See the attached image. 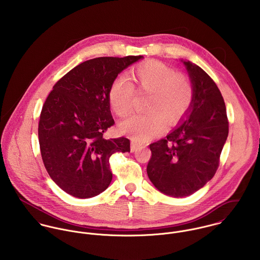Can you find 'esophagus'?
Instances as JSON below:
<instances>
[{
    "label": "esophagus",
    "instance_id": "34e87169",
    "mask_svg": "<svg viewBox=\"0 0 260 260\" xmlns=\"http://www.w3.org/2000/svg\"><path fill=\"white\" fill-rule=\"evenodd\" d=\"M141 145H140V143H138V142H135V141H132L131 142V147H130V150H131V152H135L137 149L139 148Z\"/></svg>",
    "mask_w": 260,
    "mask_h": 260
}]
</instances>
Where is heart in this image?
Masks as SVG:
<instances>
[{"label":"heart","mask_w":260,"mask_h":260,"mask_svg":"<svg viewBox=\"0 0 260 260\" xmlns=\"http://www.w3.org/2000/svg\"><path fill=\"white\" fill-rule=\"evenodd\" d=\"M131 79L138 92L149 93L145 105L149 112L130 116L120 123L119 130L138 142H145L162 133L165 121L175 124L192 106L194 88L190 79L159 61L151 60L136 66ZM135 87L123 77L112 82L108 101L118 116L125 117L132 110Z\"/></svg>","instance_id":"heart-1"}]
</instances>
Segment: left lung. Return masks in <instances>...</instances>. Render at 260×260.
Segmentation results:
<instances>
[{
	"label": "left lung",
	"mask_w": 260,
	"mask_h": 260,
	"mask_svg": "<svg viewBox=\"0 0 260 260\" xmlns=\"http://www.w3.org/2000/svg\"><path fill=\"white\" fill-rule=\"evenodd\" d=\"M194 88L191 108L166 138L150 144V181L160 192L185 197L214 176L228 136V119L222 95L199 66L183 61Z\"/></svg>",
	"instance_id": "8db88e82"
}]
</instances>
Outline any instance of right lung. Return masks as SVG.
Listing matches in <instances>:
<instances>
[{"label": "right lung", "instance_id": "1", "mask_svg": "<svg viewBox=\"0 0 260 260\" xmlns=\"http://www.w3.org/2000/svg\"><path fill=\"white\" fill-rule=\"evenodd\" d=\"M143 56L100 57L63 76L47 97L38 135L45 168L62 190L78 198L94 197L111 183L109 159L130 152L125 137L105 139L114 125L108 92L119 73Z\"/></svg>", "mask_w": 260, "mask_h": 260}]
</instances>
